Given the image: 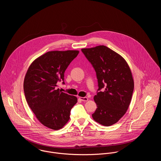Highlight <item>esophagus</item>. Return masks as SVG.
I'll list each match as a JSON object with an SVG mask.
<instances>
[{"instance_id": "esophagus-1", "label": "esophagus", "mask_w": 161, "mask_h": 161, "mask_svg": "<svg viewBox=\"0 0 161 161\" xmlns=\"http://www.w3.org/2000/svg\"><path fill=\"white\" fill-rule=\"evenodd\" d=\"M79 99L82 102H87L89 100L87 97H79Z\"/></svg>"}]
</instances>
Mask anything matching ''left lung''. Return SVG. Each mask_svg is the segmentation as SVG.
<instances>
[{
	"label": "left lung",
	"instance_id": "left-lung-1",
	"mask_svg": "<svg viewBox=\"0 0 161 161\" xmlns=\"http://www.w3.org/2000/svg\"><path fill=\"white\" fill-rule=\"evenodd\" d=\"M96 72L98 89L94 96L93 119L105 126L117 123L130 106L134 80L129 65L119 54L104 45L81 49Z\"/></svg>",
	"mask_w": 161,
	"mask_h": 161
}]
</instances>
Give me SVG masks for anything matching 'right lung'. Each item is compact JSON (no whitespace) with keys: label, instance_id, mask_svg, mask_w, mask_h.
Here are the masks:
<instances>
[{"label":"right lung","instance_id":"right-lung-1","mask_svg":"<svg viewBox=\"0 0 161 161\" xmlns=\"http://www.w3.org/2000/svg\"><path fill=\"white\" fill-rule=\"evenodd\" d=\"M79 53L77 50L48 51L35 59L25 74L26 100L38 120L50 129L63 128L77 102L75 96L56 87L58 82L64 80L66 69Z\"/></svg>","mask_w":161,"mask_h":161}]
</instances>
